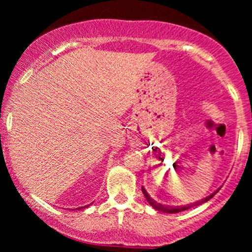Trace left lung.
Segmentation results:
<instances>
[{
  "mask_svg": "<svg viewBox=\"0 0 252 252\" xmlns=\"http://www.w3.org/2000/svg\"><path fill=\"white\" fill-rule=\"evenodd\" d=\"M219 189H220V187H219L218 189H216L213 193H211L210 195H207L206 198L201 199V200H199V201L193 202V204L186 205V206H169V205H162V204H160V202H156V201L154 200V199L150 198V195L148 194V192H147L146 189H144V187L142 186V193L144 194V196H146L147 201L149 202L150 206L154 207V209H155L156 211H160V212H163V213H179V212H182V211L189 210V209H190V207L199 206V205L204 204V202L209 201L210 199H212L213 196H215V195L217 194V193L219 192Z\"/></svg>",
  "mask_w": 252,
  "mask_h": 252,
  "instance_id": "left-lung-1",
  "label": "left lung"
}]
</instances>
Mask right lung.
<instances>
[{
	"label": "right lung",
	"mask_w": 252,
	"mask_h": 252,
	"mask_svg": "<svg viewBox=\"0 0 252 252\" xmlns=\"http://www.w3.org/2000/svg\"><path fill=\"white\" fill-rule=\"evenodd\" d=\"M90 205H86V206H82V207H78V209H76V210H82V209H86V207H89Z\"/></svg>",
	"instance_id": "1"
}]
</instances>
